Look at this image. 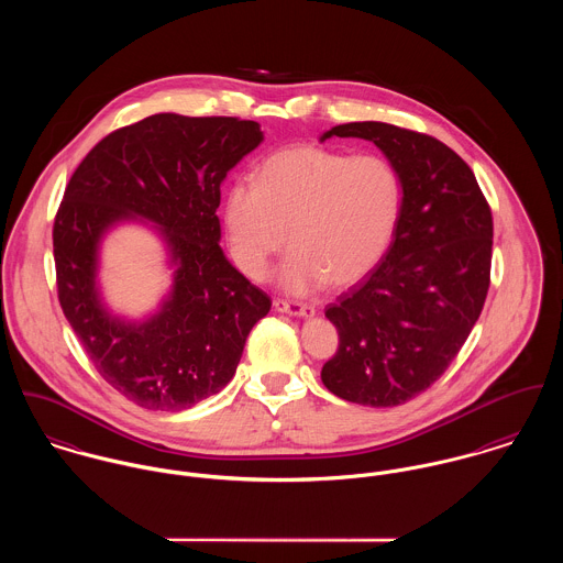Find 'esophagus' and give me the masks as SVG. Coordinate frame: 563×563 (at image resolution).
<instances>
[{
  "label": "esophagus",
  "mask_w": 563,
  "mask_h": 563,
  "mask_svg": "<svg viewBox=\"0 0 563 563\" xmlns=\"http://www.w3.org/2000/svg\"><path fill=\"white\" fill-rule=\"evenodd\" d=\"M275 310L282 312V314H290V317H301V319H312L317 314V310L312 306H303V303H297V301H284V299H277L275 303Z\"/></svg>",
  "instance_id": "34e87169"
}]
</instances>
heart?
Returning a JSON list of instances; mask_svg holds the SVG:
<instances>
[{"label":"heart","mask_w":563,"mask_h":563,"mask_svg":"<svg viewBox=\"0 0 563 563\" xmlns=\"http://www.w3.org/2000/svg\"><path fill=\"white\" fill-rule=\"evenodd\" d=\"M401 206V177L386 158L297 145L262 162L255 184L230 186L223 223L236 266L255 282L288 241L279 284L308 295L364 279L395 239Z\"/></svg>","instance_id":"heart-1"}]
</instances>
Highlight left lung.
<instances>
[{
    "label": "left lung",
    "instance_id": "left-lung-1",
    "mask_svg": "<svg viewBox=\"0 0 563 563\" xmlns=\"http://www.w3.org/2000/svg\"><path fill=\"white\" fill-rule=\"evenodd\" d=\"M364 139L401 177V219L382 262L324 317L338 351L324 388L344 401L395 407L424 393L482 314L492 262V212L471 170L444 143L390 123H344L327 139Z\"/></svg>",
    "mask_w": 563,
    "mask_h": 563
}]
</instances>
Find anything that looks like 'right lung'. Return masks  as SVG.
Masks as SVG:
<instances>
[{"mask_svg": "<svg viewBox=\"0 0 563 563\" xmlns=\"http://www.w3.org/2000/svg\"><path fill=\"white\" fill-rule=\"evenodd\" d=\"M264 134L234 117L152 114L97 143L54 223L58 299L99 375L128 401L179 411L234 377L253 324L271 310L221 249V184ZM143 224L165 246L172 286L143 320L117 316L98 268L104 236Z\"/></svg>", "mask_w": 563, "mask_h": 563, "instance_id": "add662e5", "label": "right lung"}]
</instances>
